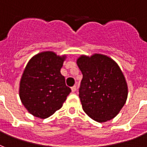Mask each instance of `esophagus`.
I'll return each mask as SVG.
<instances>
[{"instance_id": "esophagus-1", "label": "esophagus", "mask_w": 147, "mask_h": 147, "mask_svg": "<svg viewBox=\"0 0 147 147\" xmlns=\"http://www.w3.org/2000/svg\"><path fill=\"white\" fill-rule=\"evenodd\" d=\"M71 91H72V92H76V90H77V87H76V85H75V86H73V87H71Z\"/></svg>"}]
</instances>
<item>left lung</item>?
Returning <instances> with one entry per match:
<instances>
[{"mask_svg": "<svg viewBox=\"0 0 147 147\" xmlns=\"http://www.w3.org/2000/svg\"><path fill=\"white\" fill-rule=\"evenodd\" d=\"M76 63L83 75L79 97L84 111L98 123L113 119L128 97V85L119 65L96 53L81 55Z\"/></svg>", "mask_w": 147, "mask_h": 147, "instance_id": "8db88e82", "label": "left lung"}]
</instances>
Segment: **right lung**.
I'll return each mask as SVG.
<instances>
[{
	"instance_id": "1",
	"label": "right lung",
	"mask_w": 147,
	"mask_h": 147,
	"mask_svg": "<svg viewBox=\"0 0 147 147\" xmlns=\"http://www.w3.org/2000/svg\"><path fill=\"white\" fill-rule=\"evenodd\" d=\"M66 55L42 51L28 61L19 83L21 102L30 114L49 117L62 108L71 89L60 73Z\"/></svg>"
}]
</instances>
